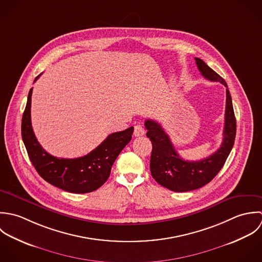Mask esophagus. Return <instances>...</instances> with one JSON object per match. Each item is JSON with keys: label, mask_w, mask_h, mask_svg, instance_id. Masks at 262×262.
<instances>
[{"label": "esophagus", "mask_w": 262, "mask_h": 262, "mask_svg": "<svg viewBox=\"0 0 262 262\" xmlns=\"http://www.w3.org/2000/svg\"><path fill=\"white\" fill-rule=\"evenodd\" d=\"M134 135H135V137H141V136H144V135H145V128H144L142 125L137 124V125L135 126Z\"/></svg>", "instance_id": "esophagus-1"}]
</instances>
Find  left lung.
I'll list each match as a JSON object with an SVG mask.
<instances>
[{"instance_id": "obj_1", "label": "left lung", "mask_w": 262, "mask_h": 262, "mask_svg": "<svg viewBox=\"0 0 262 262\" xmlns=\"http://www.w3.org/2000/svg\"><path fill=\"white\" fill-rule=\"evenodd\" d=\"M195 61L200 72L206 79L220 82L227 88L224 138L221 147L212 155L203 160H183L176 152L169 136L161 124L153 119L145 121V126L148 129L147 137L153 145L150 161L151 174L160 185L176 192L194 190L211 181L224 166L236 137V118L227 83L203 59L195 57Z\"/></svg>"}]
</instances>
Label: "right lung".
<instances>
[{"instance_id":"add662e5","label":"right lung","mask_w":262,"mask_h":262,"mask_svg":"<svg viewBox=\"0 0 262 262\" xmlns=\"http://www.w3.org/2000/svg\"><path fill=\"white\" fill-rule=\"evenodd\" d=\"M31 95L32 88L22 116L21 134L29 159L37 173L47 182L69 192L87 193L98 189L108 179L115 159L130 142L134 127L109 135L96 149L83 157H54L41 147L33 133L30 113Z\"/></svg>"}]
</instances>
